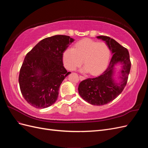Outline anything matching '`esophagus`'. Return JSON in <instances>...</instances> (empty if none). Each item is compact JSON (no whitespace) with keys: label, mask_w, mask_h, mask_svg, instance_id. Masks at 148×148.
Listing matches in <instances>:
<instances>
[{"label":"esophagus","mask_w":148,"mask_h":148,"mask_svg":"<svg viewBox=\"0 0 148 148\" xmlns=\"http://www.w3.org/2000/svg\"><path fill=\"white\" fill-rule=\"evenodd\" d=\"M79 78L80 80H83V79H85V77H83V76H81V75H79Z\"/></svg>","instance_id":"1"}]
</instances>
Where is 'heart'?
<instances>
[{
  "instance_id": "obj_1",
  "label": "heart",
  "mask_w": 148,
  "mask_h": 148,
  "mask_svg": "<svg viewBox=\"0 0 148 148\" xmlns=\"http://www.w3.org/2000/svg\"><path fill=\"white\" fill-rule=\"evenodd\" d=\"M110 54V49L104 42L85 39L76 43L73 49H65L62 54V61L69 70H75L83 62L85 65L82 70L96 75L106 69Z\"/></svg>"
}]
</instances>
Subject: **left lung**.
I'll return each mask as SVG.
<instances>
[{"mask_svg": "<svg viewBox=\"0 0 148 148\" xmlns=\"http://www.w3.org/2000/svg\"><path fill=\"white\" fill-rule=\"evenodd\" d=\"M112 52V59L107 69L97 77L88 78L79 84L78 92L83 99L95 106L105 105L114 100L126 86L131 68L127 49L108 36H99ZM122 64L121 70L115 76L116 66ZM119 82H117V79Z\"/></svg>", "mask_w": 148, "mask_h": 148, "instance_id": "obj_1", "label": "left lung"}]
</instances>
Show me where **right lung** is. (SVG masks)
<instances>
[{
    "label": "right lung",
    "mask_w": 148,
    "mask_h": 148,
    "mask_svg": "<svg viewBox=\"0 0 148 148\" xmlns=\"http://www.w3.org/2000/svg\"><path fill=\"white\" fill-rule=\"evenodd\" d=\"M74 41L68 36H53L41 40L26 54L18 82L31 106L44 109L57 101L61 83L71 73L64 68L62 54Z\"/></svg>",
    "instance_id": "obj_1"
}]
</instances>
